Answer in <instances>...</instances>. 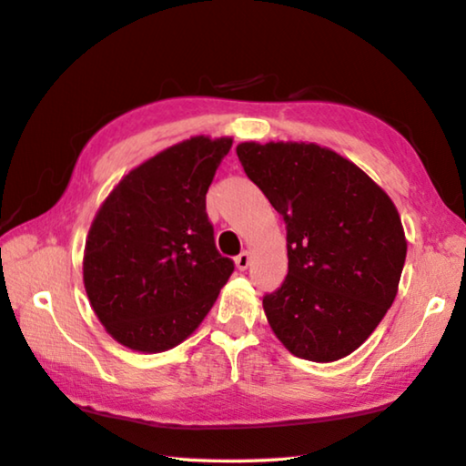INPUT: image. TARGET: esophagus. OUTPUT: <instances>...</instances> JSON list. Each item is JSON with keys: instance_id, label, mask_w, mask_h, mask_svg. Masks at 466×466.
I'll use <instances>...</instances> for the list:
<instances>
[{"instance_id": "esophagus-1", "label": "esophagus", "mask_w": 466, "mask_h": 466, "mask_svg": "<svg viewBox=\"0 0 466 466\" xmlns=\"http://www.w3.org/2000/svg\"><path fill=\"white\" fill-rule=\"evenodd\" d=\"M249 264H251V254H249V251H241V254L235 258V266H238L239 270H248Z\"/></svg>"}]
</instances>
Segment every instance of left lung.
<instances>
[{"label":"left lung","mask_w":466,"mask_h":466,"mask_svg":"<svg viewBox=\"0 0 466 466\" xmlns=\"http://www.w3.org/2000/svg\"><path fill=\"white\" fill-rule=\"evenodd\" d=\"M248 177L287 223L289 274L264 297L282 346L336 362L360 348L393 305L407 239L393 200L364 171L317 143H239Z\"/></svg>","instance_id":"8db88e82"}]
</instances>
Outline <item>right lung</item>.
<instances>
[{
	"label": "right lung",
	"instance_id": "1",
	"mask_svg": "<svg viewBox=\"0 0 466 466\" xmlns=\"http://www.w3.org/2000/svg\"><path fill=\"white\" fill-rule=\"evenodd\" d=\"M231 137H190L153 155L97 208L84 251L89 305L110 336L155 354L190 338L235 266L215 246L207 192Z\"/></svg>",
	"mask_w": 466,
	"mask_h": 466
}]
</instances>
